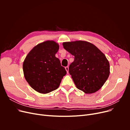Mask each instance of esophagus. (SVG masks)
<instances>
[{
  "label": "esophagus",
  "mask_w": 130,
  "mask_h": 130,
  "mask_svg": "<svg viewBox=\"0 0 130 130\" xmlns=\"http://www.w3.org/2000/svg\"><path fill=\"white\" fill-rule=\"evenodd\" d=\"M65 69H66V70L67 72V73H68V70H69V67H68V66H67V67H65Z\"/></svg>",
  "instance_id": "obj_1"
}]
</instances>
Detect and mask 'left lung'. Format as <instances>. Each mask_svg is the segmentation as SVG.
<instances>
[{"instance_id": "obj_1", "label": "left lung", "mask_w": 130, "mask_h": 130, "mask_svg": "<svg viewBox=\"0 0 130 130\" xmlns=\"http://www.w3.org/2000/svg\"><path fill=\"white\" fill-rule=\"evenodd\" d=\"M63 45L74 56L69 73L76 88L87 94L100 89L109 75V63L105 55L96 46L86 41L64 42Z\"/></svg>"}]
</instances>
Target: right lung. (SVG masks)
<instances>
[{
    "label": "right lung",
    "mask_w": 130,
    "mask_h": 130,
    "mask_svg": "<svg viewBox=\"0 0 130 130\" xmlns=\"http://www.w3.org/2000/svg\"><path fill=\"white\" fill-rule=\"evenodd\" d=\"M59 45L54 41L38 44L27 54L23 68L25 80L36 91L46 94L56 89L67 74L55 57Z\"/></svg>",
    "instance_id": "1"
}]
</instances>
